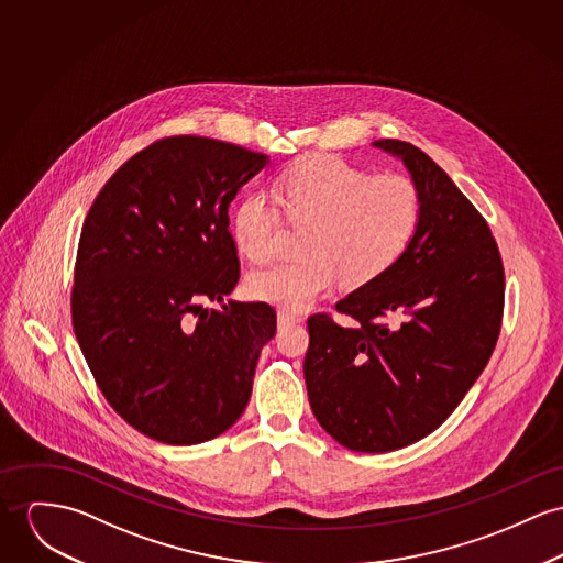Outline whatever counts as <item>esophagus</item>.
<instances>
[{"label":"esophagus","mask_w":563,"mask_h":563,"mask_svg":"<svg viewBox=\"0 0 563 563\" xmlns=\"http://www.w3.org/2000/svg\"><path fill=\"white\" fill-rule=\"evenodd\" d=\"M300 321H302V314H300V312L285 310V308L278 310V325H280V328H285V325H296V323H300Z\"/></svg>","instance_id":"obj_1"}]
</instances>
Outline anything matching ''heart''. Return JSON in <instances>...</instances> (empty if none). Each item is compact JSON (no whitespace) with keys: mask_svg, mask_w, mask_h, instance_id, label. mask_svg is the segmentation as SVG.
I'll return each instance as SVG.
<instances>
[{"mask_svg":"<svg viewBox=\"0 0 563 563\" xmlns=\"http://www.w3.org/2000/svg\"><path fill=\"white\" fill-rule=\"evenodd\" d=\"M274 195L291 224H308L306 260L257 272L249 294L285 310H302L343 278L364 287L389 272L411 246L422 218V197L411 177L371 175L341 158L303 156L278 177ZM233 240L253 263L278 253L283 214L274 199L253 190L233 212Z\"/></svg>","mask_w":563,"mask_h":563,"instance_id":"b5f03b06","label":"heart"}]
</instances>
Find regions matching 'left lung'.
<instances>
[{
    "label": "left lung",
    "instance_id": "obj_1",
    "mask_svg": "<svg viewBox=\"0 0 563 563\" xmlns=\"http://www.w3.org/2000/svg\"><path fill=\"white\" fill-rule=\"evenodd\" d=\"M422 197L400 261L336 310L308 317L303 357L319 424L355 452H391L433 433L476 384L497 345L506 274L488 222L420 147L379 139Z\"/></svg>",
    "mask_w": 563,
    "mask_h": 563
}]
</instances>
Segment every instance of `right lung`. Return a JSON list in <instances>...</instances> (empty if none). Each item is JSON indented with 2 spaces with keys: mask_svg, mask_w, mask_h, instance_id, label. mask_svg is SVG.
Masks as SVG:
<instances>
[{
  "mask_svg": "<svg viewBox=\"0 0 563 563\" xmlns=\"http://www.w3.org/2000/svg\"><path fill=\"white\" fill-rule=\"evenodd\" d=\"M267 156L208 136H165L134 154L87 212L73 328L107 402L139 433L195 445L249 405L265 302L217 308L240 280L229 203Z\"/></svg>",
  "mask_w": 563,
  "mask_h": 563,
  "instance_id": "add662e5",
  "label": "right lung"
}]
</instances>
